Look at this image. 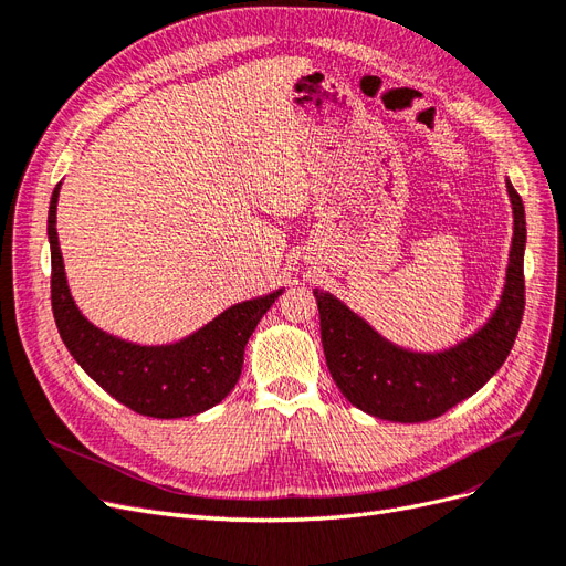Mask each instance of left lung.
I'll return each mask as SVG.
<instances>
[{"mask_svg": "<svg viewBox=\"0 0 566 566\" xmlns=\"http://www.w3.org/2000/svg\"><path fill=\"white\" fill-rule=\"evenodd\" d=\"M513 242L504 291L492 317L441 352H412L382 338L357 312L315 289L326 366L345 399L389 422H427L469 399L506 361L525 312V205L506 179Z\"/></svg>", "mask_w": 566, "mask_h": 566, "instance_id": "8db88e82", "label": "left lung"}]
</instances>
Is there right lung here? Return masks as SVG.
<instances>
[{"label":"right lung","mask_w":566,"mask_h":566,"mask_svg":"<svg viewBox=\"0 0 566 566\" xmlns=\"http://www.w3.org/2000/svg\"><path fill=\"white\" fill-rule=\"evenodd\" d=\"M60 184L49 207L51 305L60 338L76 364L130 410L175 420L221 403L240 380L244 347L261 317L284 289L230 305L191 336L170 345H137L97 328L76 307L62 263L55 212Z\"/></svg>","instance_id":"right-lung-1"}]
</instances>
